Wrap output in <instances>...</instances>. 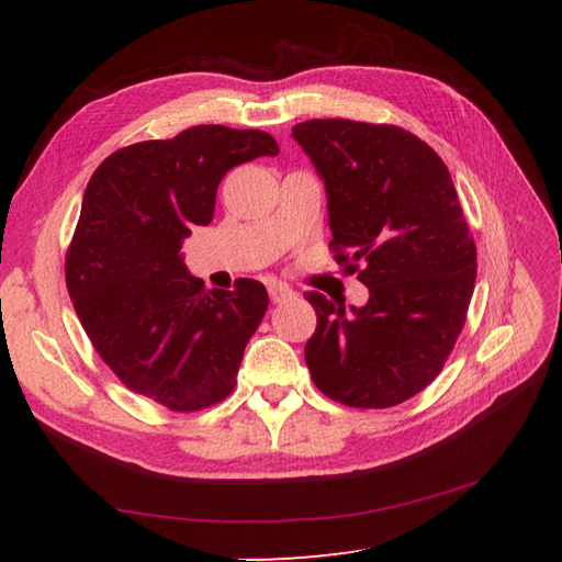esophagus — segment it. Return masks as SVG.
<instances>
[{"instance_id": "esophagus-1", "label": "esophagus", "mask_w": 562, "mask_h": 562, "mask_svg": "<svg viewBox=\"0 0 562 562\" xmlns=\"http://www.w3.org/2000/svg\"><path fill=\"white\" fill-rule=\"evenodd\" d=\"M268 292H270V302L272 304H280L284 300H290V296L294 294L292 288H288V284H270Z\"/></svg>"}]
</instances>
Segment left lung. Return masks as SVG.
Masks as SVG:
<instances>
[{
    "mask_svg": "<svg viewBox=\"0 0 562 562\" xmlns=\"http://www.w3.org/2000/svg\"><path fill=\"white\" fill-rule=\"evenodd\" d=\"M326 183L333 258L367 284L350 306L304 294L314 384L350 408H391L445 367L475 284V244L439 154L396 125L328 117L292 127Z\"/></svg>",
    "mask_w": 562,
    "mask_h": 562,
    "instance_id": "1",
    "label": "left lung"
}]
</instances>
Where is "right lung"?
<instances>
[{"label": "right lung", "instance_id": "obj_1", "mask_svg": "<svg viewBox=\"0 0 562 562\" xmlns=\"http://www.w3.org/2000/svg\"><path fill=\"white\" fill-rule=\"evenodd\" d=\"M278 151L262 130L195 125L117 149L93 171L65 280L91 345L130 391L178 413L234 391L268 292L248 278L205 292L181 246L212 222L226 171Z\"/></svg>", "mask_w": 562, "mask_h": 562}]
</instances>
